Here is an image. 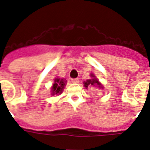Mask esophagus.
Listing matches in <instances>:
<instances>
[{
  "label": "esophagus",
  "mask_w": 150,
  "mask_h": 150,
  "mask_svg": "<svg viewBox=\"0 0 150 150\" xmlns=\"http://www.w3.org/2000/svg\"><path fill=\"white\" fill-rule=\"evenodd\" d=\"M72 82H73V83H79V79H78V78L72 79Z\"/></svg>",
  "instance_id": "obj_1"
}]
</instances>
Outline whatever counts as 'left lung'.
I'll list each match as a JSON object with an SVG mask.
<instances>
[{
    "instance_id": "8db88e82",
    "label": "left lung",
    "mask_w": 150,
    "mask_h": 150,
    "mask_svg": "<svg viewBox=\"0 0 150 150\" xmlns=\"http://www.w3.org/2000/svg\"><path fill=\"white\" fill-rule=\"evenodd\" d=\"M91 79L87 80L86 81H83V85L86 88H88V87H98V88H103V85L102 83L98 81V80L96 77V76L94 74H91Z\"/></svg>"
}]
</instances>
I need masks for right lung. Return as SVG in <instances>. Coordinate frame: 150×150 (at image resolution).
<instances>
[{"instance_id": "right-lung-1", "label": "right lung", "mask_w": 150, "mask_h": 150, "mask_svg": "<svg viewBox=\"0 0 150 150\" xmlns=\"http://www.w3.org/2000/svg\"><path fill=\"white\" fill-rule=\"evenodd\" d=\"M67 83V80L64 78L57 77L54 80V83L52 87V95H60L62 93Z\"/></svg>"}]
</instances>
